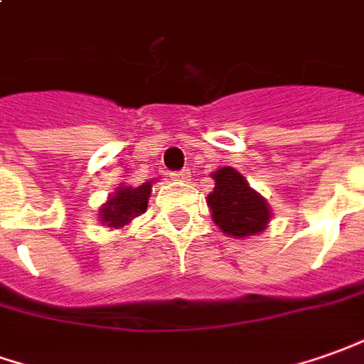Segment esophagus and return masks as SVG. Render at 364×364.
<instances>
[{"label":"esophagus","instance_id":"esophagus-1","mask_svg":"<svg viewBox=\"0 0 364 364\" xmlns=\"http://www.w3.org/2000/svg\"><path fill=\"white\" fill-rule=\"evenodd\" d=\"M172 178L178 180V182H188V180L192 178V174H190L188 170H180V172H176V174H172Z\"/></svg>","mask_w":364,"mask_h":364}]
</instances>
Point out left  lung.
<instances>
[{
	"label": "left lung",
	"mask_w": 364,
	"mask_h": 364,
	"mask_svg": "<svg viewBox=\"0 0 364 364\" xmlns=\"http://www.w3.org/2000/svg\"><path fill=\"white\" fill-rule=\"evenodd\" d=\"M212 178L215 186L206 204L222 234L237 240L262 234L273 215L267 200L232 166L218 168Z\"/></svg>",
	"instance_id": "1"
}]
</instances>
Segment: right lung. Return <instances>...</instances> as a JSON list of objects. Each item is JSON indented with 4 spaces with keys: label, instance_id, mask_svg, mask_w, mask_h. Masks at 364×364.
<instances>
[{
    "label": "right lung",
    "instance_id": "right-lung-1",
    "mask_svg": "<svg viewBox=\"0 0 364 364\" xmlns=\"http://www.w3.org/2000/svg\"><path fill=\"white\" fill-rule=\"evenodd\" d=\"M156 180H149L140 186L120 184L117 192L107 198V202L99 208V222L109 230H122L140 214L146 212L152 184Z\"/></svg>",
    "mask_w": 364,
    "mask_h": 364
}]
</instances>
